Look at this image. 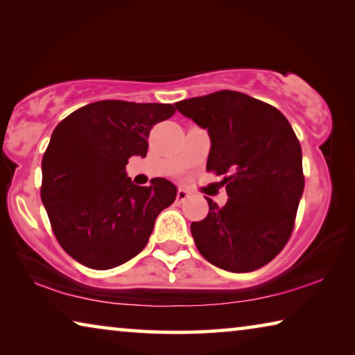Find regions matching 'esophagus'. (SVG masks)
<instances>
[{
    "instance_id": "esophagus-1",
    "label": "esophagus",
    "mask_w": 355,
    "mask_h": 355,
    "mask_svg": "<svg viewBox=\"0 0 355 355\" xmlns=\"http://www.w3.org/2000/svg\"><path fill=\"white\" fill-rule=\"evenodd\" d=\"M187 198H188V191L183 189V188H180L177 191V204H182V202L187 200Z\"/></svg>"
}]
</instances>
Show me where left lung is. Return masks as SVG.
Segmentation results:
<instances>
[{
  "label": "left lung",
  "mask_w": 355,
  "mask_h": 355,
  "mask_svg": "<svg viewBox=\"0 0 355 355\" xmlns=\"http://www.w3.org/2000/svg\"><path fill=\"white\" fill-rule=\"evenodd\" d=\"M175 105L210 134L207 172L229 196L224 207L205 198L207 218L191 224L196 246L227 272L263 267L291 239L305 187L294 129L273 105L230 89Z\"/></svg>",
  "instance_id": "obj_1"
}]
</instances>
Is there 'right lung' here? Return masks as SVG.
<instances>
[{
    "mask_svg": "<svg viewBox=\"0 0 355 355\" xmlns=\"http://www.w3.org/2000/svg\"><path fill=\"white\" fill-rule=\"evenodd\" d=\"M172 104L98 101L53 129L42 156L41 199L56 240L82 266L109 270L137 256L159 213L173 204L175 184L153 178L136 187L126 175L131 156H145L156 123Z\"/></svg>",
    "mask_w": 355,
    "mask_h": 355,
    "instance_id": "right-lung-1",
    "label": "right lung"
}]
</instances>
